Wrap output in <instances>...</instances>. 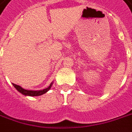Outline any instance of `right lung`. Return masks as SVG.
<instances>
[{
	"label": "right lung",
	"mask_w": 132,
	"mask_h": 132,
	"mask_svg": "<svg viewBox=\"0 0 132 132\" xmlns=\"http://www.w3.org/2000/svg\"><path fill=\"white\" fill-rule=\"evenodd\" d=\"M53 82H52L48 87L44 89H41V90H27V89H25L22 88L21 86H19V85H15V84H13V87L16 89V90H18L20 93H21L22 95H24L25 96L35 97L42 95H43L45 93H46L47 91H49V90L51 89L52 85H53Z\"/></svg>",
	"instance_id": "right-lung-1"
}]
</instances>
